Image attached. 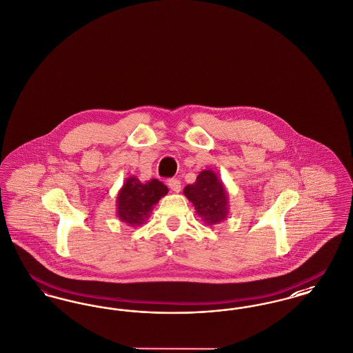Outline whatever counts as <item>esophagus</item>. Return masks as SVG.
<instances>
[{
	"label": "esophagus",
	"instance_id": "esophagus-1",
	"mask_svg": "<svg viewBox=\"0 0 353 353\" xmlns=\"http://www.w3.org/2000/svg\"><path fill=\"white\" fill-rule=\"evenodd\" d=\"M169 188L174 192V193H179L181 190V183L180 180L177 179H170L168 181Z\"/></svg>",
	"mask_w": 353,
	"mask_h": 353
}]
</instances>
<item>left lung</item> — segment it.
Wrapping results in <instances>:
<instances>
[{"instance_id":"8db88e82","label":"left lung","mask_w":353,"mask_h":353,"mask_svg":"<svg viewBox=\"0 0 353 353\" xmlns=\"http://www.w3.org/2000/svg\"><path fill=\"white\" fill-rule=\"evenodd\" d=\"M184 194L205 225H219L229 219L228 189L214 170L200 172L194 184L185 186Z\"/></svg>"}]
</instances>
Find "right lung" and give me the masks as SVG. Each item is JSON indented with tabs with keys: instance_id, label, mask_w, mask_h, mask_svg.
<instances>
[{
	"instance_id": "right-lung-1",
	"label": "right lung",
	"mask_w": 353,
	"mask_h": 353,
	"mask_svg": "<svg viewBox=\"0 0 353 353\" xmlns=\"http://www.w3.org/2000/svg\"><path fill=\"white\" fill-rule=\"evenodd\" d=\"M168 193L161 181L152 179L141 183L137 177H127L117 197V216L121 222L137 228L150 219L153 206Z\"/></svg>"
}]
</instances>
